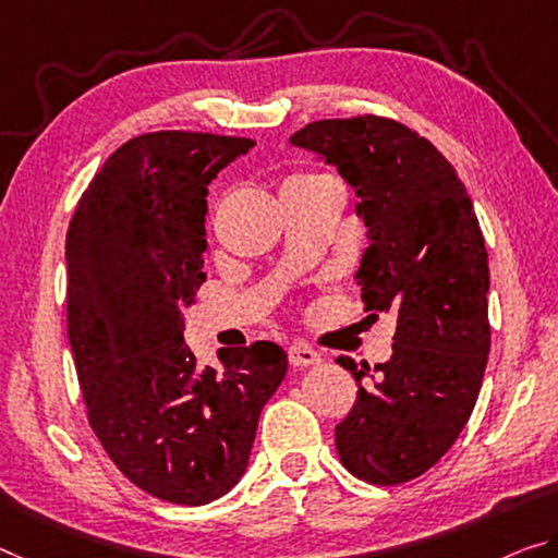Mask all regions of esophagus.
Listing matches in <instances>:
<instances>
[{"label":"esophagus","mask_w":558,"mask_h":558,"mask_svg":"<svg viewBox=\"0 0 558 558\" xmlns=\"http://www.w3.org/2000/svg\"><path fill=\"white\" fill-rule=\"evenodd\" d=\"M289 362L294 366H314L322 362V354L304 344V341H294V344L289 347Z\"/></svg>","instance_id":"1"}]
</instances>
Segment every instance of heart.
Instances as JSON below:
<instances>
[{"label": "heart", "instance_id": "heart-1", "mask_svg": "<svg viewBox=\"0 0 558 558\" xmlns=\"http://www.w3.org/2000/svg\"><path fill=\"white\" fill-rule=\"evenodd\" d=\"M306 179H314V174H294V177H289L287 182H284V186H289V184H299V182H306Z\"/></svg>", "mask_w": 558, "mask_h": 558}]
</instances>
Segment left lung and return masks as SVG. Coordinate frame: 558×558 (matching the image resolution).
I'll return each instance as SVG.
<instances>
[{
	"label": "left lung",
	"mask_w": 558,
	"mask_h": 558,
	"mask_svg": "<svg viewBox=\"0 0 558 558\" xmlns=\"http://www.w3.org/2000/svg\"><path fill=\"white\" fill-rule=\"evenodd\" d=\"M289 142L356 192L368 246L354 279L368 316L397 319L389 362L337 359L359 381L333 432L339 459L368 484L411 482L451 449L484 381L488 256L474 204L449 159L393 119H322Z\"/></svg>",
	"instance_id": "8db88e82"
}]
</instances>
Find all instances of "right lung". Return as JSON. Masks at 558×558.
Listing matches in <instances>:
<instances>
[{
    "label": "right lung",
    "mask_w": 558,
    "mask_h": 558,
    "mask_svg": "<svg viewBox=\"0 0 558 558\" xmlns=\"http://www.w3.org/2000/svg\"><path fill=\"white\" fill-rule=\"evenodd\" d=\"M244 136L151 132L122 144L66 231V327L89 426L157 499L202 507L250 464L259 414L287 374L274 341L196 368L184 308L207 281V194Z\"/></svg>",
    "instance_id": "add662e5"
}]
</instances>
